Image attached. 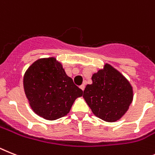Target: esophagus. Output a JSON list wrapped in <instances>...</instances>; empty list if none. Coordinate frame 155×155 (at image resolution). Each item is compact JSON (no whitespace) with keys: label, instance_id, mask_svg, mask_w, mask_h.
Returning a JSON list of instances; mask_svg holds the SVG:
<instances>
[{"label":"esophagus","instance_id":"1","mask_svg":"<svg viewBox=\"0 0 155 155\" xmlns=\"http://www.w3.org/2000/svg\"><path fill=\"white\" fill-rule=\"evenodd\" d=\"M80 88L83 91H84V89H85V85H84V84H82V85L80 87Z\"/></svg>","mask_w":155,"mask_h":155}]
</instances>
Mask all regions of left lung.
I'll return each instance as SVG.
<instances>
[{
	"label": "left lung",
	"mask_w": 155,
	"mask_h": 155,
	"mask_svg": "<svg viewBox=\"0 0 155 155\" xmlns=\"http://www.w3.org/2000/svg\"><path fill=\"white\" fill-rule=\"evenodd\" d=\"M83 97L96 117L114 122L128 110L133 91L124 75L106 64L92 75V84L87 85Z\"/></svg>",
	"instance_id": "left-lung-1"
}]
</instances>
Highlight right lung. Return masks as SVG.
Returning a JSON list of instances; mask_svg holds the SVG:
<instances>
[{
    "label": "right lung",
    "instance_id": "right-lung-1",
    "mask_svg": "<svg viewBox=\"0 0 155 155\" xmlns=\"http://www.w3.org/2000/svg\"><path fill=\"white\" fill-rule=\"evenodd\" d=\"M23 87L34 112L49 120L67 115L75 98L83 95L54 58L32 64L23 77Z\"/></svg>",
    "mask_w": 155,
    "mask_h": 155
}]
</instances>
